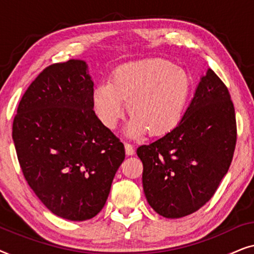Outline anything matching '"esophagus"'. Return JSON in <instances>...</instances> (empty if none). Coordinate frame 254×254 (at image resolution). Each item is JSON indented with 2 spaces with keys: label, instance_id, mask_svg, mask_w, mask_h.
<instances>
[{
  "label": "esophagus",
  "instance_id": "1",
  "mask_svg": "<svg viewBox=\"0 0 254 254\" xmlns=\"http://www.w3.org/2000/svg\"><path fill=\"white\" fill-rule=\"evenodd\" d=\"M125 149H126V154L128 156H133L135 154L134 145L130 144L129 142H125Z\"/></svg>",
  "mask_w": 254,
  "mask_h": 254
}]
</instances>
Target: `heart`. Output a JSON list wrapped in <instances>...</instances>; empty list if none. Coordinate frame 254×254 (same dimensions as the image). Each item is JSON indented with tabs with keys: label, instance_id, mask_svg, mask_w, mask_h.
<instances>
[{
	"label": "heart",
	"instance_id": "1",
	"mask_svg": "<svg viewBox=\"0 0 254 254\" xmlns=\"http://www.w3.org/2000/svg\"><path fill=\"white\" fill-rule=\"evenodd\" d=\"M190 92V78L184 69L149 59L116 69L110 82L93 90V105L100 121L113 129L125 113V100L131 113L128 135L141 136L148 129L163 135L182 121Z\"/></svg>",
	"mask_w": 254,
	"mask_h": 254
}]
</instances>
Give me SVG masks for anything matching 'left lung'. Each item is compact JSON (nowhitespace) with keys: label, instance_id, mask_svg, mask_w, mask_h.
Returning a JSON list of instances; mask_svg holds the SVG:
<instances>
[{"label":"left lung","instance_id":"obj_1","mask_svg":"<svg viewBox=\"0 0 254 254\" xmlns=\"http://www.w3.org/2000/svg\"><path fill=\"white\" fill-rule=\"evenodd\" d=\"M237 140L235 107L220 77L208 69L178 126L137 148L148 203L166 218L193 214L216 192Z\"/></svg>","mask_w":254,"mask_h":254}]
</instances>
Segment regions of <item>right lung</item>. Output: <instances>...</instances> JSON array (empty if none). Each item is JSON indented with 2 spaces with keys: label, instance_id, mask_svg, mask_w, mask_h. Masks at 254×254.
I'll use <instances>...</instances> for the list:
<instances>
[{
  "label": "right lung",
  "instance_id": "obj_1",
  "mask_svg": "<svg viewBox=\"0 0 254 254\" xmlns=\"http://www.w3.org/2000/svg\"><path fill=\"white\" fill-rule=\"evenodd\" d=\"M12 140L27 184L52 213L85 221L103 209L125 147L93 111L85 61L38 75L19 102Z\"/></svg>",
  "mask_w": 254,
  "mask_h": 254
}]
</instances>
